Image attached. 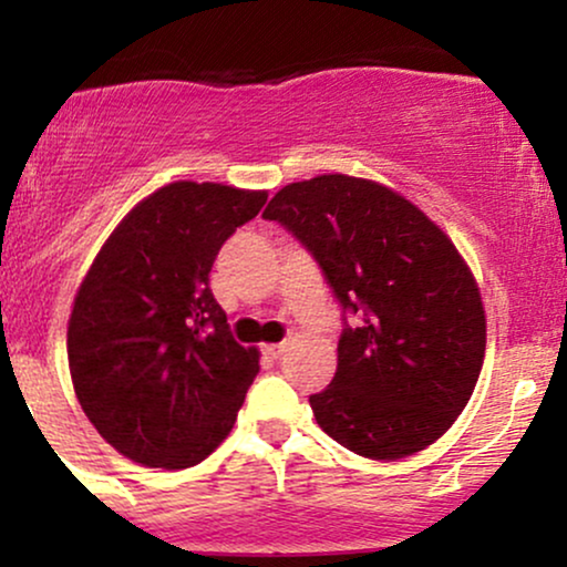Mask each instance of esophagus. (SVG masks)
<instances>
[{"mask_svg":"<svg viewBox=\"0 0 567 567\" xmlns=\"http://www.w3.org/2000/svg\"><path fill=\"white\" fill-rule=\"evenodd\" d=\"M285 351H288V343H266V347H264V354H269V357H275V360H277V357H282L285 354Z\"/></svg>","mask_w":567,"mask_h":567,"instance_id":"1","label":"esophagus"}]
</instances>
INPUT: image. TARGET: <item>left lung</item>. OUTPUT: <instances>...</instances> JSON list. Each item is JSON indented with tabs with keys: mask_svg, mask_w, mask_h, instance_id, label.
<instances>
[{
	"mask_svg": "<svg viewBox=\"0 0 567 567\" xmlns=\"http://www.w3.org/2000/svg\"><path fill=\"white\" fill-rule=\"evenodd\" d=\"M315 252L360 328L338 341L336 379L311 394L347 451L396 461L440 440L477 386L485 306L453 239L394 188L324 173L282 186L264 210Z\"/></svg>",
	"mask_w": 567,
	"mask_h": 567,
	"instance_id": "obj_1",
	"label": "left lung"
}]
</instances>
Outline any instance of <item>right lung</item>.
<instances>
[{"label": "right lung", "instance_id": "obj_1", "mask_svg": "<svg viewBox=\"0 0 567 567\" xmlns=\"http://www.w3.org/2000/svg\"><path fill=\"white\" fill-rule=\"evenodd\" d=\"M269 192L175 181L116 224L76 288L69 373L103 440L157 470L199 464L229 437L256 347H239L207 275Z\"/></svg>", "mask_w": 567, "mask_h": 567}]
</instances>
